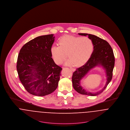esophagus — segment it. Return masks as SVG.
Returning <instances> with one entry per match:
<instances>
[{"label": "esophagus", "instance_id": "34e87169", "mask_svg": "<svg viewBox=\"0 0 130 130\" xmlns=\"http://www.w3.org/2000/svg\"><path fill=\"white\" fill-rule=\"evenodd\" d=\"M71 71H72V72H74V71H75V69H73V68H71Z\"/></svg>", "mask_w": 130, "mask_h": 130}]
</instances>
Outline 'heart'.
<instances>
[{
    "label": "heart",
    "instance_id": "1",
    "mask_svg": "<svg viewBox=\"0 0 130 130\" xmlns=\"http://www.w3.org/2000/svg\"><path fill=\"white\" fill-rule=\"evenodd\" d=\"M58 44L59 46L54 45L51 47V54L55 62L60 64L68 55L70 58L65 64H75L76 66H83L87 62L94 48L93 41L88 37L65 35L59 39Z\"/></svg>",
    "mask_w": 130,
    "mask_h": 130
}]
</instances>
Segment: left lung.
Instances as JSON below:
<instances>
[{
    "mask_svg": "<svg viewBox=\"0 0 130 130\" xmlns=\"http://www.w3.org/2000/svg\"><path fill=\"white\" fill-rule=\"evenodd\" d=\"M82 36L86 35L91 39L94 45L92 55L87 62L83 66L77 68L72 76L73 86L78 93L88 96H95L102 93L106 88L112 77V72L115 66V56L113 50L106 40L90 34L78 33ZM96 66H101L105 70L107 82L104 88L99 92H87L80 84L81 80L92 69Z\"/></svg>",
    "mask_w": 130,
    "mask_h": 130,
    "instance_id": "left-lung-1",
    "label": "left lung"
}]
</instances>
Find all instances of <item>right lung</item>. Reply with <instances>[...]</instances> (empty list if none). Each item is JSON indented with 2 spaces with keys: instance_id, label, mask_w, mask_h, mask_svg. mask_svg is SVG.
I'll return each instance as SVG.
<instances>
[{
  "instance_id": "add662e5",
  "label": "right lung",
  "mask_w": 130,
  "mask_h": 130,
  "mask_svg": "<svg viewBox=\"0 0 130 130\" xmlns=\"http://www.w3.org/2000/svg\"><path fill=\"white\" fill-rule=\"evenodd\" d=\"M54 34L39 36L26 43L18 57L17 70L20 79L31 94L44 96L57 88L62 68L54 62L51 47Z\"/></svg>"
}]
</instances>
